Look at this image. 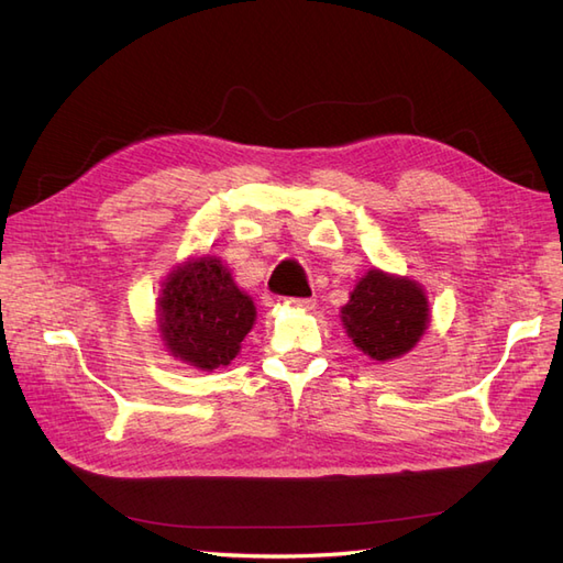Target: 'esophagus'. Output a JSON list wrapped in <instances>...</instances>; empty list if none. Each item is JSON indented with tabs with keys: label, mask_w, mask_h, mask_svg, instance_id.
Masks as SVG:
<instances>
[{
	"label": "esophagus",
	"mask_w": 563,
	"mask_h": 563,
	"mask_svg": "<svg viewBox=\"0 0 563 563\" xmlns=\"http://www.w3.org/2000/svg\"><path fill=\"white\" fill-rule=\"evenodd\" d=\"M287 307H292V309H299V311H311L313 307H316V299H311V297H307V299H287L285 301Z\"/></svg>",
	"instance_id": "34e87169"
}]
</instances>
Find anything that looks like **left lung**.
Wrapping results in <instances>:
<instances>
[{"instance_id":"left-lung-1","label":"left lung","mask_w":563,"mask_h":563,"mask_svg":"<svg viewBox=\"0 0 563 563\" xmlns=\"http://www.w3.org/2000/svg\"><path fill=\"white\" fill-rule=\"evenodd\" d=\"M342 323L366 356L393 362L416 347L426 333L428 299L416 280L371 268L342 307Z\"/></svg>"}]
</instances>
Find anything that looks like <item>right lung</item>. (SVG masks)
Returning <instances> with one entry per match:
<instances>
[{"mask_svg": "<svg viewBox=\"0 0 563 563\" xmlns=\"http://www.w3.org/2000/svg\"><path fill=\"white\" fill-rule=\"evenodd\" d=\"M256 319L250 295L216 256H197L168 273L158 297V333L166 350L201 371L228 366Z\"/></svg>", "mask_w": 563, "mask_h": 563, "instance_id": "add662e5", "label": "right lung"}]
</instances>
